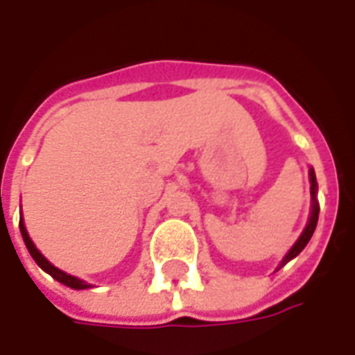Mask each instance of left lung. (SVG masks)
I'll list each match as a JSON object with an SVG mask.
<instances>
[{
	"label": "left lung",
	"mask_w": 355,
	"mask_h": 355,
	"mask_svg": "<svg viewBox=\"0 0 355 355\" xmlns=\"http://www.w3.org/2000/svg\"><path fill=\"white\" fill-rule=\"evenodd\" d=\"M310 193H312V213H310V218H308V224H306L304 232L300 234V238L297 239V243L291 247L289 253L283 257L282 264H279V268L285 266L287 262L293 261L295 257H297L302 249H304L306 245H308V241H310V238H312L313 230H315V226H318V216H320V203H318V200H315V193H318V182H315V173H313V169H310Z\"/></svg>",
	"instance_id": "8db88e82"
}]
</instances>
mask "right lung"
I'll use <instances>...</instances> for the list:
<instances>
[{
  "label": "right lung",
  "mask_w": 355,
  "mask_h": 355,
  "mask_svg": "<svg viewBox=\"0 0 355 355\" xmlns=\"http://www.w3.org/2000/svg\"><path fill=\"white\" fill-rule=\"evenodd\" d=\"M20 234H22V239H24V243H26V249L30 251V254H32V259L35 261V264L42 268L43 272H47L49 275H53L57 282H60L62 285H66V287H72V289H89V287H93L91 283H85L83 279H80V277H76V275H70L66 274V272H62V270H58L57 266H53L45 257H43L40 251H37V247L34 245V241L30 239V236H28L26 232V226H24V220H20Z\"/></svg>",
  "instance_id": "add662e5"
}]
</instances>
